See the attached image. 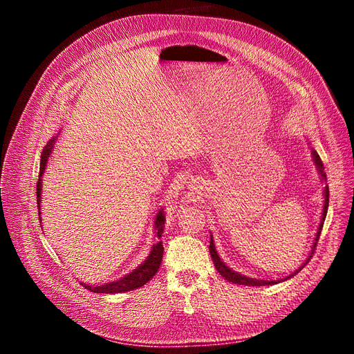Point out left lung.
<instances>
[{
  "mask_svg": "<svg viewBox=\"0 0 354 354\" xmlns=\"http://www.w3.org/2000/svg\"><path fill=\"white\" fill-rule=\"evenodd\" d=\"M312 156H313V162H315L316 169H317V174L321 175V179H322L324 182H326V175H325V172H324V163H322V160H321V157H319V154L316 153V150H313V148H312ZM324 198H325V200H324L322 218H321V223H319L317 232H316V236H315V241H313V245H312V252H310L309 257L306 259L304 263H303L297 270L292 272L291 275L285 277L283 279H277V281H273V279H272V281H268V279H256V278H250V277L241 275V273H238V272L232 270L230 266L225 265V261H222V259L219 257L218 252H216V247H214L213 236L210 235L209 252H210V256H212V260H213V263H214L216 270H218L226 281H230V282H232V283H238V285H247V287H263V285H273V283H278V282H282V281H287V279L292 278L294 275H297V273H299V272H300V270L307 265V261L310 260V257H312V254H313V252H315V247H316V244H317V239H319V236H321V231H322V226H324V221H325V218H326V212H328V203H329V188H328V185H325V188H324Z\"/></svg>",
  "mask_w": 354,
  "mask_h": 354,
  "instance_id": "8db88e82",
  "label": "left lung"
}]
</instances>
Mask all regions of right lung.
Wrapping results in <instances>:
<instances>
[{
	"label": "right lung",
	"instance_id": "add662e5",
	"mask_svg": "<svg viewBox=\"0 0 354 354\" xmlns=\"http://www.w3.org/2000/svg\"><path fill=\"white\" fill-rule=\"evenodd\" d=\"M57 136L50 140V142L45 145L44 151L41 154V163H39V179L37 184V201H38V214H39V222H41V191H42V175L45 172V167H47L48 163V157L51 156V151L54 148ZM165 212L163 209L158 210V213L156 214L154 219V236L157 239V243L153 244L150 254L147 256V259L142 261V263L133 269L132 272H129L128 275L122 277L118 281H111V282H106L102 285H88V283H82L84 287L93 292H102V294H116V292H128L132 290H136L145 285L148 281H150L160 268L162 259H163V244L160 241L163 230H165Z\"/></svg>",
	"mask_w": 354,
	"mask_h": 354
}]
</instances>
